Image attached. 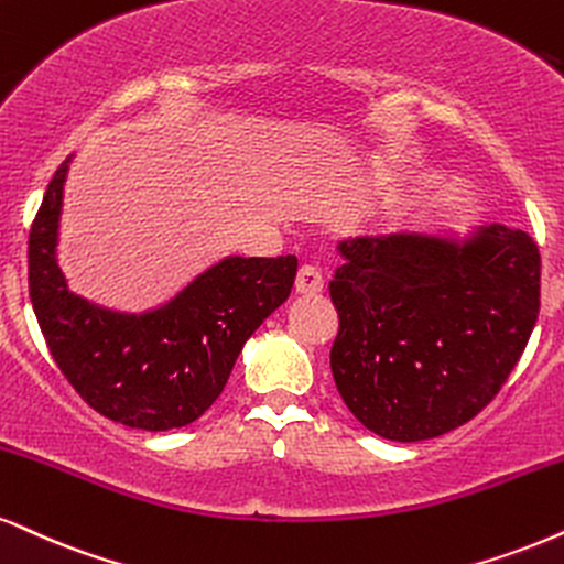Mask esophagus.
Masks as SVG:
<instances>
[{
    "label": "esophagus",
    "instance_id": "esophagus-1",
    "mask_svg": "<svg viewBox=\"0 0 564 564\" xmlns=\"http://www.w3.org/2000/svg\"><path fill=\"white\" fill-rule=\"evenodd\" d=\"M324 290V276L322 271L316 267H311V263H305V267L297 269V276H295V293L297 295H318Z\"/></svg>",
    "mask_w": 564,
    "mask_h": 564
}]
</instances>
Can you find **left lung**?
I'll return each instance as SVG.
<instances>
[{
  "mask_svg": "<svg viewBox=\"0 0 564 564\" xmlns=\"http://www.w3.org/2000/svg\"><path fill=\"white\" fill-rule=\"evenodd\" d=\"M332 377L350 413L392 442L463 426L497 398L539 318L541 256L523 229L392 232L339 242Z\"/></svg>",
  "mask_w": 564,
  "mask_h": 564,
  "instance_id": "obj_1",
  "label": "left lung"
}]
</instances>
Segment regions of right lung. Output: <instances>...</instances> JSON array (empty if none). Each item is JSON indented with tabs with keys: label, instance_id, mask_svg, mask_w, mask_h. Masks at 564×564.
Listing matches in <instances>:
<instances>
[{
	"label": "right lung",
	"instance_id": "add662e5",
	"mask_svg": "<svg viewBox=\"0 0 564 564\" xmlns=\"http://www.w3.org/2000/svg\"><path fill=\"white\" fill-rule=\"evenodd\" d=\"M69 159L54 172L28 235V290L48 352L109 421L143 431L187 426L217 402L246 339L288 301L297 259L227 256L145 314L88 303L69 293L57 263Z\"/></svg>",
	"mask_w": 564,
	"mask_h": 564
}]
</instances>
